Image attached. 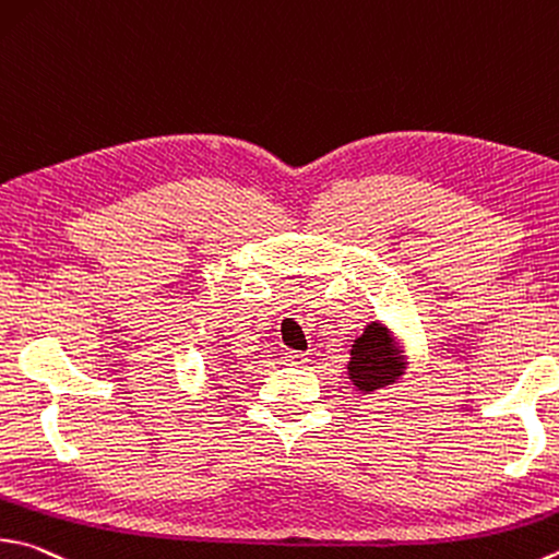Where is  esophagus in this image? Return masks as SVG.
<instances>
[{
	"label": "esophagus",
	"mask_w": 559,
	"mask_h": 559,
	"mask_svg": "<svg viewBox=\"0 0 559 559\" xmlns=\"http://www.w3.org/2000/svg\"><path fill=\"white\" fill-rule=\"evenodd\" d=\"M310 359H308V354H302V352H286V364H290V367H306Z\"/></svg>",
	"instance_id": "1"
}]
</instances>
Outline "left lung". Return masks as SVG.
Wrapping results in <instances>:
<instances>
[{
    "mask_svg": "<svg viewBox=\"0 0 559 559\" xmlns=\"http://www.w3.org/2000/svg\"><path fill=\"white\" fill-rule=\"evenodd\" d=\"M408 369L405 361V344L395 337L389 324L381 320L369 322L354 340L349 349L347 377L359 393H377L385 385L399 383Z\"/></svg>",
    "mask_w": 559,
    "mask_h": 559,
    "instance_id": "left-lung-1",
    "label": "left lung"
}]
</instances>
